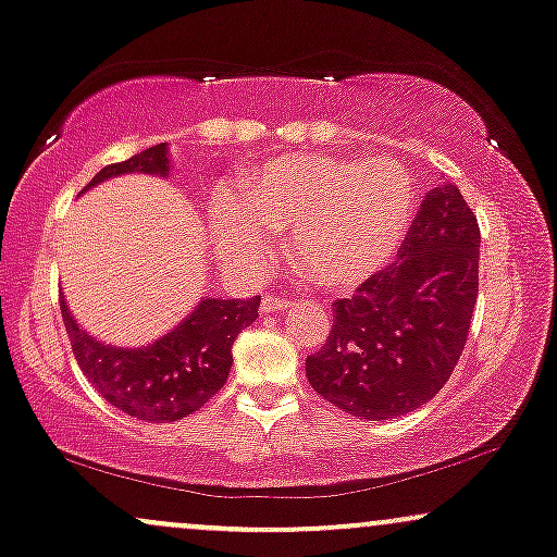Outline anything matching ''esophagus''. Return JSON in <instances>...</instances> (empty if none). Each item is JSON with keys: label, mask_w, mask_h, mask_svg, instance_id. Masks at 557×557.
Segmentation results:
<instances>
[{"label": "esophagus", "mask_w": 557, "mask_h": 557, "mask_svg": "<svg viewBox=\"0 0 557 557\" xmlns=\"http://www.w3.org/2000/svg\"><path fill=\"white\" fill-rule=\"evenodd\" d=\"M290 307V301L288 298H274V296H267L264 301H261V311H285Z\"/></svg>", "instance_id": "1"}]
</instances>
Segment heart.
I'll list each match as a JSON object with an SVG mask.
<instances>
[{"label": "heart", "instance_id": "b5f03b06", "mask_svg": "<svg viewBox=\"0 0 557 557\" xmlns=\"http://www.w3.org/2000/svg\"><path fill=\"white\" fill-rule=\"evenodd\" d=\"M414 182L391 161L272 158L213 203L219 253L243 272L272 259V235L288 232L290 259L322 290L346 293L388 267L409 230Z\"/></svg>", "mask_w": 557, "mask_h": 557}]
</instances>
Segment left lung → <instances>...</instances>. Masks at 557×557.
Listing matches in <instances>:
<instances>
[{
    "instance_id": "1",
    "label": "left lung",
    "mask_w": 557,
    "mask_h": 557,
    "mask_svg": "<svg viewBox=\"0 0 557 557\" xmlns=\"http://www.w3.org/2000/svg\"><path fill=\"white\" fill-rule=\"evenodd\" d=\"M479 246L460 189L425 193L399 261L335 301L325 346L307 357L311 388L362 420L399 418L431 401L466 348Z\"/></svg>"
}]
</instances>
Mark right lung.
I'll list each match as a JSON object with an SVG mask.
<instances>
[{
	"label": "right lung",
	"mask_w": 557,
	"mask_h": 557,
	"mask_svg": "<svg viewBox=\"0 0 557 557\" xmlns=\"http://www.w3.org/2000/svg\"><path fill=\"white\" fill-rule=\"evenodd\" d=\"M169 145H152L129 161L100 169L84 193L121 174H152L166 180ZM261 298H200L171 333L148 346H110L73 320L60 298L73 357L102 399L145 423H171L200 409L227 383L232 344L259 317Z\"/></svg>",
	"instance_id": "1"
}]
</instances>
